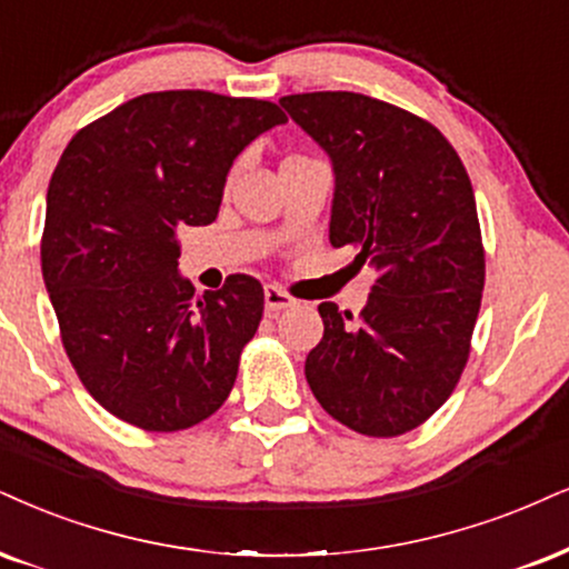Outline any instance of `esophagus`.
<instances>
[{"label": "esophagus", "mask_w": 569, "mask_h": 569, "mask_svg": "<svg viewBox=\"0 0 569 569\" xmlns=\"http://www.w3.org/2000/svg\"><path fill=\"white\" fill-rule=\"evenodd\" d=\"M263 303H266V311L273 313V311H284V308L298 306V300L292 298V296H287L282 287L266 284V290H263Z\"/></svg>", "instance_id": "34e87169"}]
</instances>
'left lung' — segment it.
I'll list each match as a JSON object with an SVG mask.
<instances>
[{"label":"left lung","instance_id":"1","mask_svg":"<svg viewBox=\"0 0 569 569\" xmlns=\"http://www.w3.org/2000/svg\"><path fill=\"white\" fill-rule=\"evenodd\" d=\"M279 104L332 160L329 242L375 269L361 317L321 303L306 359L317 401L350 430L392 438L430 419L459 382L486 252L465 163L425 118L356 91Z\"/></svg>","mask_w":569,"mask_h":569}]
</instances>
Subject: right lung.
Listing matches in <instances>:
<instances>
[{
  "label": "right lung",
  "instance_id": "right-lung-1",
  "mask_svg": "<svg viewBox=\"0 0 569 569\" xmlns=\"http://www.w3.org/2000/svg\"><path fill=\"white\" fill-rule=\"evenodd\" d=\"M287 123L273 102L150 91L70 139L47 189L41 273L83 388L123 422L173 432L227 401L263 313L258 279L194 296L177 229L219 216L234 158Z\"/></svg>",
  "mask_w": 569,
  "mask_h": 569
}]
</instances>
